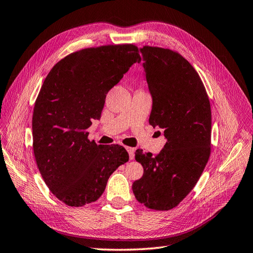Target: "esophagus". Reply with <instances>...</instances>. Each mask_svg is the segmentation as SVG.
Returning a JSON list of instances; mask_svg holds the SVG:
<instances>
[{"label":"esophagus","instance_id":"obj_1","mask_svg":"<svg viewBox=\"0 0 253 253\" xmlns=\"http://www.w3.org/2000/svg\"><path fill=\"white\" fill-rule=\"evenodd\" d=\"M126 150H127V152H128V155H130V160H134L135 148H132V147H126Z\"/></svg>","mask_w":253,"mask_h":253}]
</instances>
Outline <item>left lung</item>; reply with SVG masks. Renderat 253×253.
<instances>
[{
    "label": "left lung",
    "mask_w": 253,
    "mask_h": 253,
    "mask_svg": "<svg viewBox=\"0 0 253 253\" xmlns=\"http://www.w3.org/2000/svg\"><path fill=\"white\" fill-rule=\"evenodd\" d=\"M140 52L153 101L149 123L162 128L166 144L156 156L136 150L144 175L132 189L146 207L169 211L192 191L211 157V103L199 73L180 53L152 46Z\"/></svg>",
    "instance_id": "1"
}]
</instances>
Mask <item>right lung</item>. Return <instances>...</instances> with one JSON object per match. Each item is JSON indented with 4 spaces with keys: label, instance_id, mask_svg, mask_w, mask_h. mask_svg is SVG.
Returning <instances> with one entry per match:
<instances>
[{
    "label": "right lung",
    "instance_id": "obj_1",
    "mask_svg": "<svg viewBox=\"0 0 253 253\" xmlns=\"http://www.w3.org/2000/svg\"><path fill=\"white\" fill-rule=\"evenodd\" d=\"M140 61L133 44L84 48L60 60L36 97L33 151L55 198L72 207L95 202L128 153L120 145H96L87 131L100 119L107 92Z\"/></svg>",
    "mask_w": 253,
    "mask_h": 253
}]
</instances>
